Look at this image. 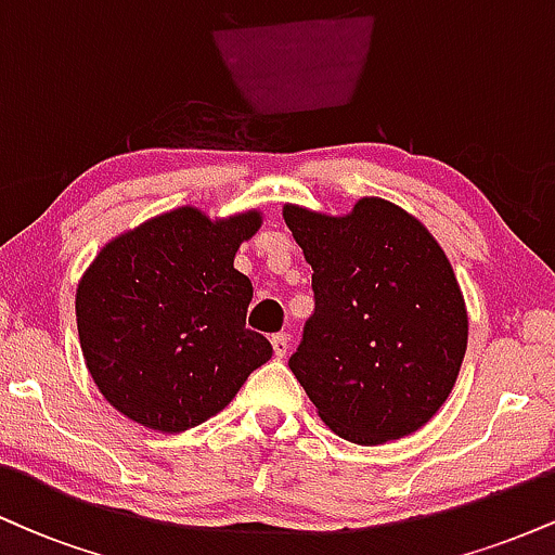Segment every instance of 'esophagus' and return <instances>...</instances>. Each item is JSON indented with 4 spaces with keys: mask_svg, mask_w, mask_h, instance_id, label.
Instances as JSON below:
<instances>
[{
    "mask_svg": "<svg viewBox=\"0 0 555 555\" xmlns=\"http://www.w3.org/2000/svg\"><path fill=\"white\" fill-rule=\"evenodd\" d=\"M271 344H273V354H276V358H284V354L289 352V334H286V331H282V334H273Z\"/></svg>",
    "mask_w": 555,
    "mask_h": 555,
    "instance_id": "1",
    "label": "esophagus"
}]
</instances>
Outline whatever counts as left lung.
I'll return each instance as SVG.
<instances>
[{
    "mask_svg": "<svg viewBox=\"0 0 555 555\" xmlns=\"http://www.w3.org/2000/svg\"><path fill=\"white\" fill-rule=\"evenodd\" d=\"M284 221L313 266L315 308L289 367L318 415L362 446L423 428L467 349V310L441 245L380 197L339 219L284 206Z\"/></svg>",
    "mask_w": 555,
    "mask_h": 555,
    "instance_id": "left-lung-1",
    "label": "left lung"
}]
</instances>
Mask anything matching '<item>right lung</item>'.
Returning <instances> with one entry per match:
<instances>
[{
	"label": "right lung",
	"instance_id": "right-lung-1",
	"mask_svg": "<svg viewBox=\"0 0 555 555\" xmlns=\"http://www.w3.org/2000/svg\"><path fill=\"white\" fill-rule=\"evenodd\" d=\"M260 214L211 221L177 208L112 240L75 297L82 358L114 410L180 433L221 412L271 341L245 326L253 284L234 253Z\"/></svg>",
	"mask_w": 555,
	"mask_h": 555
}]
</instances>
